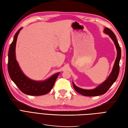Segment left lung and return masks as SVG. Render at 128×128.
I'll return each mask as SVG.
<instances>
[{"label": "left lung", "mask_w": 128, "mask_h": 128, "mask_svg": "<svg viewBox=\"0 0 128 128\" xmlns=\"http://www.w3.org/2000/svg\"><path fill=\"white\" fill-rule=\"evenodd\" d=\"M104 32L110 36L114 42V44L116 46L117 50V56L114 63V67L112 70L110 75L108 77V78L104 81V82L100 84L98 87H96L93 90H84V89L80 88L76 86L72 82L73 87L75 90L79 93L80 94L83 96H98L102 95L105 94V93L109 90V88L111 87L112 85L115 82L118 78V77L120 71V60L121 59V48L118 44V40L116 38L115 34L112 31L108 28H104Z\"/></svg>", "instance_id": "obj_1"}]
</instances>
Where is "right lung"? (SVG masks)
Instances as JSON below:
<instances>
[{
	"mask_svg": "<svg viewBox=\"0 0 128 128\" xmlns=\"http://www.w3.org/2000/svg\"><path fill=\"white\" fill-rule=\"evenodd\" d=\"M22 28L15 34L8 51V71L11 80L20 91L30 96H42L47 94L52 90L59 72L44 81H35L26 76L19 67L15 58V46L18 33Z\"/></svg>",
	"mask_w": 128,
	"mask_h": 128,
	"instance_id": "right-lung-1",
	"label": "right lung"
}]
</instances>
